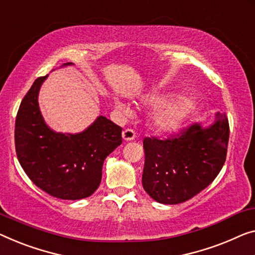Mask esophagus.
Listing matches in <instances>:
<instances>
[{
  "instance_id": "obj_1",
  "label": "esophagus",
  "mask_w": 255,
  "mask_h": 255,
  "mask_svg": "<svg viewBox=\"0 0 255 255\" xmlns=\"http://www.w3.org/2000/svg\"><path fill=\"white\" fill-rule=\"evenodd\" d=\"M136 135H135V131L132 130V129H125L123 131V138L125 140H132L135 139Z\"/></svg>"
}]
</instances>
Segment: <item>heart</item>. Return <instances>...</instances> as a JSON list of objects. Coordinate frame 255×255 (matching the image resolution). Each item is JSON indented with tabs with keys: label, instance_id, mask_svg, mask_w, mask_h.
Returning <instances> with one entry per match:
<instances>
[{
	"label": "heart",
	"instance_id": "obj_1",
	"mask_svg": "<svg viewBox=\"0 0 255 255\" xmlns=\"http://www.w3.org/2000/svg\"><path fill=\"white\" fill-rule=\"evenodd\" d=\"M159 102H160V100L157 97L146 98V103L152 105L158 104ZM115 106L118 111L124 113V115H129L130 113V109L126 104H124L123 102L115 100ZM188 113L189 105L185 101L177 100L168 102V103L161 104L155 109L153 113V124L161 131H175L187 120Z\"/></svg>",
	"mask_w": 255,
	"mask_h": 255
}]
</instances>
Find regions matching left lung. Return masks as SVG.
<instances>
[{"label":"left lung","instance_id":"left-lung-1","mask_svg":"<svg viewBox=\"0 0 255 255\" xmlns=\"http://www.w3.org/2000/svg\"><path fill=\"white\" fill-rule=\"evenodd\" d=\"M229 140L228 118L220 112L208 126L193 125L177 137L143 140L142 184L160 204L175 205L208 187L225 165Z\"/></svg>","mask_w":255,"mask_h":255}]
</instances>
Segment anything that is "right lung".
Wrapping results in <instances>:
<instances>
[{"label": "right lung", "mask_w": 255, "mask_h": 255, "mask_svg": "<svg viewBox=\"0 0 255 255\" xmlns=\"http://www.w3.org/2000/svg\"><path fill=\"white\" fill-rule=\"evenodd\" d=\"M72 65L65 63L60 67ZM47 78L34 81L19 106L14 125L17 158L30 181L50 196L87 198L100 187L106 157L123 143V128L98 116L80 132L54 130L39 106V93Z\"/></svg>", "instance_id": "right-lung-1"}]
</instances>
